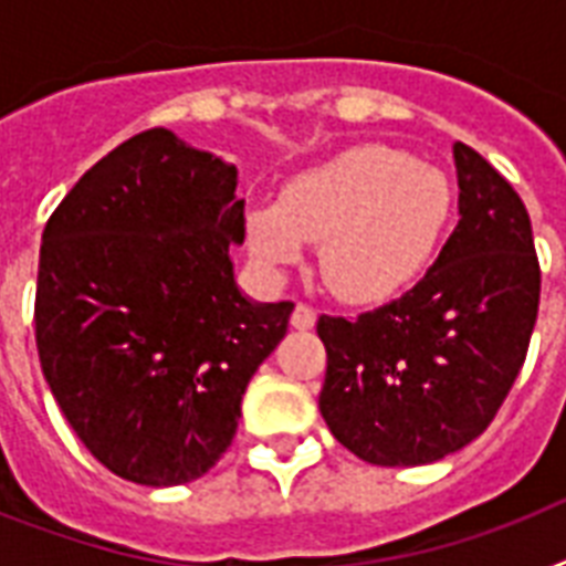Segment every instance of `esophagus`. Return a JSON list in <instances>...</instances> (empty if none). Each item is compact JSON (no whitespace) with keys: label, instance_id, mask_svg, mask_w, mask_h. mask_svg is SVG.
I'll return each instance as SVG.
<instances>
[{"label":"esophagus","instance_id":"esophagus-1","mask_svg":"<svg viewBox=\"0 0 566 566\" xmlns=\"http://www.w3.org/2000/svg\"><path fill=\"white\" fill-rule=\"evenodd\" d=\"M314 323H317V311L311 308V305H305V302H300L291 314V326L305 332V328H314Z\"/></svg>","mask_w":566,"mask_h":566}]
</instances>
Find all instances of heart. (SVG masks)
<instances>
[{
	"label": "heart",
	"mask_w": 566,
	"mask_h": 566,
	"mask_svg": "<svg viewBox=\"0 0 566 566\" xmlns=\"http://www.w3.org/2000/svg\"><path fill=\"white\" fill-rule=\"evenodd\" d=\"M443 172L381 146L308 170L279 205L249 211V247L270 270L300 264L319 243V275L337 300H385L420 273L449 217Z\"/></svg>",
	"instance_id": "heart-1"
}]
</instances>
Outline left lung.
I'll use <instances>...</instances> for the list:
<instances>
[{
	"mask_svg": "<svg viewBox=\"0 0 566 566\" xmlns=\"http://www.w3.org/2000/svg\"><path fill=\"white\" fill-rule=\"evenodd\" d=\"M452 155L458 226L429 273L381 308L317 319L319 413L367 464H431L467 447L526 361L541 302L526 205L475 149Z\"/></svg>",
	"mask_w": 566,
	"mask_h": 566,
	"instance_id": "left-lung-1",
	"label": "left lung"
}]
</instances>
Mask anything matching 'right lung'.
Here are the masks:
<instances>
[{
  "instance_id": "obj_1",
  "label": "right lung",
  "mask_w": 566,
  "mask_h": 566,
  "mask_svg": "<svg viewBox=\"0 0 566 566\" xmlns=\"http://www.w3.org/2000/svg\"><path fill=\"white\" fill-rule=\"evenodd\" d=\"M238 167L167 128L128 137L61 199L40 243L34 337L49 390L91 455L149 488L205 475L293 302H252Z\"/></svg>"
}]
</instances>
